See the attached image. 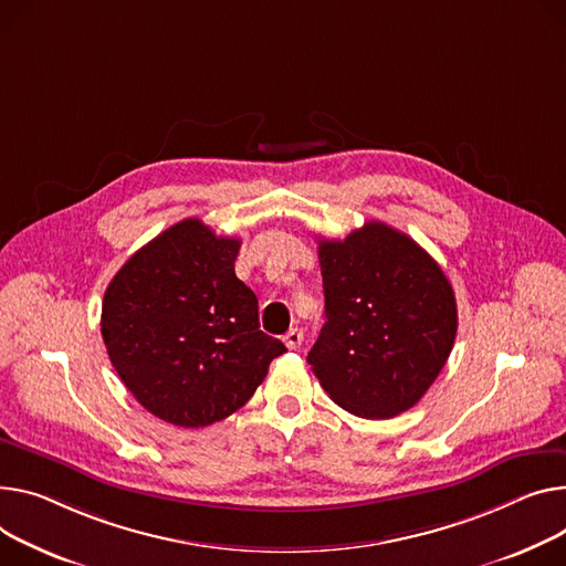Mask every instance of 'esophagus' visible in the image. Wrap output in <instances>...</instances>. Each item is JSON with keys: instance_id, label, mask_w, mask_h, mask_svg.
<instances>
[{"instance_id": "esophagus-1", "label": "esophagus", "mask_w": 566, "mask_h": 566, "mask_svg": "<svg viewBox=\"0 0 566 566\" xmlns=\"http://www.w3.org/2000/svg\"><path fill=\"white\" fill-rule=\"evenodd\" d=\"M300 344H303V329L291 327V329L284 334V346H286L289 350H295Z\"/></svg>"}]
</instances>
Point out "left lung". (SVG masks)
<instances>
[{
  "instance_id": "obj_1",
  "label": "left lung",
  "mask_w": 566,
  "mask_h": 566,
  "mask_svg": "<svg viewBox=\"0 0 566 566\" xmlns=\"http://www.w3.org/2000/svg\"><path fill=\"white\" fill-rule=\"evenodd\" d=\"M318 261L325 325L307 361L321 387L361 419L407 411L453 350V286L417 241L378 220L321 239Z\"/></svg>"
}]
</instances>
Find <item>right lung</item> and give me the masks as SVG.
<instances>
[{"mask_svg":"<svg viewBox=\"0 0 566 566\" xmlns=\"http://www.w3.org/2000/svg\"><path fill=\"white\" fill-rule=\"evenodd\" d=\"M241 241L186 218L134 252L102 303L108 359L157 419L205 428L263 382L280 338L259 329L252 289L234 273Z\"/></svg>","mask_w":566,"mask_h":566,"instance_id":"right-lung-1","label":"right lung"}]
</instances>
